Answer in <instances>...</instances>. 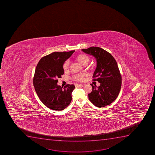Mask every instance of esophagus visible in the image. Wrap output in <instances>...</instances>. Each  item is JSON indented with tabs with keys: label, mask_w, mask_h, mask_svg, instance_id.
Masks as SVG:
<instances>
[{
	"label": "esophagus",
	"mask_w": 155,
	"mask_h": 155,
	"mask_svg": "<svg viewBox=\"0 0 155 155\" xmlns=\"http://www.w3.org/2000/svg\"><path fill=\"white\" fill-rule=\"evenodd\" d=\"M84 85L81 84H77L75 85V86H76V87H82Z\"/></svg>",
	"instance_id": "1"
}]
</instances>
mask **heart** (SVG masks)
<instances>
[{"mask_svg":"<svg viewBox=\"0 0 155 155\" xmlns=\"http://www.w3.org/2000/svg\"><path fill=\"white\" fill-rule=\"evenodd\" d=\"M76 58V60H77V61H78L79 63L82 64L83 66H86V64L89 63V60H90L89 57L86 54H79L78 55H77ZM69 64H70V62H69L68 60H67V61H64L63 65L64 70L67 71L68 70L69 68ZM85 76V75L84 73L78 74L74 75L73 77V78L74 80H76V81H81L84 79V77Z\"/></svg>","mask_w":155,"mask_h":155,"instance_id":"obj_1","label":"heart"}]
</instances>
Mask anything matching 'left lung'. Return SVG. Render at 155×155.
<instances>
[{
    "mask_svg": "<svg viewBox=\"0 0 155 155\" xmlns=\"http://www.w3.org/2000/svg\"><path fill=\"white\" fill-rule=\"evenodd\" d=\"M82 51L97 59L93 81L101 84L98 87L91 84L92 91L88 94L89 100L97 107H104L116 99L121 89L122 77L117 63L110 54L101 48L92 46Z\"/></svg>",
    "mask_w": 155,
    "mask_h": 155,
    "instance_id": "8db88e82",
    "label": "left lung"
}]
</instances>
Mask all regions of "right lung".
<instances>
[{
	"instance_id": "right-lung-1",
	"label": "right lung",
	"mask_w": 155,
	"mask_h": 155,
	"mask_svg": "<svg viewBox=\"0 0 155 155\" xmlns=\"http://www.w3.org/2000/svg\"><path fill=\"white\" fill-rule=\"evenodd\" d=\"M74 52H52L42 58L36 66L33 85L40 101L49 109L63 110L71 102L74 85L67 84L63 88L57 83L64 73L63 64Z\"/></svg>"
}]
</instances>
